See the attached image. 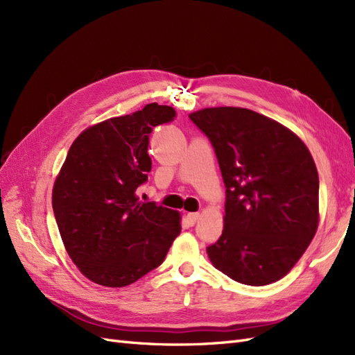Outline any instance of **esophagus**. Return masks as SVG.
<instances>
[{"mask_svg": "<svg viewBox=\"0 0 355 355\" xmlns=\"http://www.w3.org/2000/svg\"><path fill=\"white\" fill-rule=\"evenodd\" d=\"M198 218H200V213H188L187 214V220H188L191 227H194L196 222L198 220Z\"/></svg>", "mask_w": 355, "mask_h": 355, "instance_id": "1", "label": "esophagus"}]
</instances>
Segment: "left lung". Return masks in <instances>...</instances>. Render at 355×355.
I'll use <instances>...</instances> for the list:
<instances>
[{
    "mask_svg": "<svg viewBox=\"0 0 355 355\" xmlns=\"http://www.w3.org/2000/svg\"><path fill=\"white\" fill-rule=\"evenodd\" d=\"M214 148L227 201L220 239L209 259L247 286L278 282L305 253L318 228V173L297 135L235 106L189 114Z\"/></svg>",
    "mask_w": 355,
    "mask_h": 355,
    "instance_id": "1",
    "label": "left lung"
}]
</instances>
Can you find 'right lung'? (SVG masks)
<instances>
[{
	"label": "right lung",
	"mask_w": 355,
	"mask_h": 355,
	"mask_svg": "<svg viewBox=\"0 0 355 355\" xmlns=\"http://www.w3.org/2000/svg\"><path fill=\"white\" fill-rule=\"evenodd\" d=\"M175 114L148 103L90 125L69 148L53 185V211L72 262L96 284L137 282L163 263L180 234L179 211L136 196L153 166L149 135Z\"/></svg>",
	"instance_id": "add662e5"
}]
</instances>
